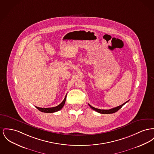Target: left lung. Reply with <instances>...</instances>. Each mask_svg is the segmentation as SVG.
Returning <instances> with one entry per match:
<instances>
[{
    "instance_id": "obj_1",
    "label": "left lung",
    "mask_w": 154,
    "mask_h": 154,
    "mask_svg": "<svg viewBox=\"0 0 154 154\" xmlns=\"http://www.w3.org/2000/svg\"><path fill=\"white\" fill-rule=\"evenodd\" d=\"M128 101H127L125 103H123L122 105H120V106H117V107L114 108L108 109V110H105V109H100L95 108H94V107L91 106L90 104H88V105H89V106H90L91 108L92 109H93V110H95L96 112H98V113H102V114H110V113H113L116 112L118 111L126 103H127Z\"/></svg>"
}]
</instances>
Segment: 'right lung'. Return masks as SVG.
I'll return each mask as SVG.
<instances>
[{
  "label": "right lung",
  "instance_id": "right-lung-1",
  "mask_svg": "<svg viewBox=\"0 0 154 154\" xmlns=\"http://www.w3.org/2000/svg\"><path fill=\"white\" fill-rule=\"evenodd\" d=\"M66 97L67 95H66L64 99L62 101V102L61 103H60L59 105L55 106V107H53V108H39V107H36V108L38 109L39 111L42 112H45V113H54L55 112L59 111L63 107L64 105L65 104V102H66Z\"/></svg>",
  "mask_w": 154,
  "mask_h": 154
}]
</instances>
